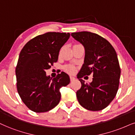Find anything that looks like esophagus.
I'll return each instance as SVG.
<instances>
[{
	"mask_svg": "<svg viewBox=\"0 0 135 135\" xmlns=\"http://www.w3.org/2000/svg\"><path fill=\"white\" fill-rule=\"evenodd\" d=\"M74 80H75V78H74V77H72V76H70V81H71V82Z\"/></svg>",
	"mask_w": 135,
	"mask_h": 135,
	"instance_id": "obj_1",
	"label": "esophagus"
}]
</instances>
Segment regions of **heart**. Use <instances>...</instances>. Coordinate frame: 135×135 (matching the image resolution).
<instances>
[{"instance_id": "b5f03b06", "label": "heart", "mask_w": 135, "mask_h": 135, "mask_svg": "<svg viewBox=\"0 0 135 135\" xmlns=\"http://www.w3.org/2000/svg\"><path fill=\"white\" fill-rule=\"evenodd\" d=\"M64 69L66 72L70 73V74H73L74 73V71H75V68L73 66H66L64 68Z\"/></svg>"}]
</instances>
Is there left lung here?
Masks as SVG:
<instances>
[{
	"mask_svg": "<svg viewBox=\"0 0 135 135\" xmlns=\"http://www.w3.org/2000/svg\"><path fill=\"white\" fill-rule=\"evenodd\" d=\"M71 36L85 48L84 64L78 74L81 83L76 92L78 100L88 110H102L113 100L118 90L121 69L115 50L95 33L82 31ZM91 74L93 81L85 84L81 78Z\"/></svg>",
	"mask_w": 135,
	"mask_h": 135,
	"instance_id": "left-lung-1",
	"label": "left lung"
}]
</instances>
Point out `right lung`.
Instances as JSON below:
<instances>
[{
	"label": "right lung",
	"instance_id": "add662e5",
	"mask_svg": "<svg viewBox=\"0 0 135 135\" xmlns=\"http://www.w3.org/2000/svg\"><path fill=\"white\" fill-rule=\"evenodd\" d=\"M69 33L48 32L31 39L21 50L16 68L17 89L22 101L36 113L47 112L59 104L60 88L70 83L64 72L52 79L46 74L58 59Z\"/></svg>",
	"mask_w": 135,
	"mask_h": 135
}]
</instances>
